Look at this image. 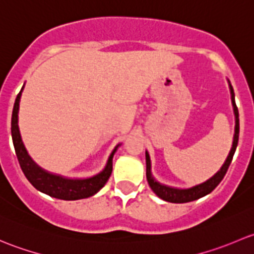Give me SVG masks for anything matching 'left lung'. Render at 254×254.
<instances>
[{
	"instance_id": "obj_1",
	"label": "left lung",
	"mask_w": 254,
	"mask_h": 254,
	"mask_svg": "<svg viewBox=\"0 0 254 254\" xmlns=\"http://www.w3.org/2000/svg\"><path fill=\"white\" fill-rule=\"evenodd\" d=\"M229 82L230 87V93H231V102L232 107H234V114H235V134H234V140H232V147L230 150L229 155H227L226 160H225L224 165L220 167V170L215 173L214 176L210 177L209 179H206L205 182L200 184H196V186L190 187V188H176V187L166 186V184L160 183L158 181H156L155 177L152 176L151 172V158L148 152L146 151V178H147L148 186L152 189L153 193L161 198L162 200L170 201V203H189V201L196 200L199 198H203V196L207 195L209 193H211L215 188L217 187V184L222 181L225 175H226L227 170H229V166L231 163L232 157L235 155V151H236L237 143H238V134H240V119H238V109L236 106V102H235V92L232 88L231 83Z\"/></svg>"
}]
</instances>
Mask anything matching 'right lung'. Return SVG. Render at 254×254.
Listing matches in <instances>:
<instances>
[{"instance_id":"right-lung-1","label":"right lung","mask_w":254,"mask_h":254,"mask_svg":"<svg viewBox=\"0 0 254 254\" xmlns=\"http://www.w3.org/2000/svg\"><path fill=\"white\" fill-rule=\"evenodd\" d=\"M23 88H24V84L14 102L11 120V132L18 162L30 184L42 193L48 194L53 198L61 199V200H78V199L89 198L98 193L112 175L113 156L122 143H118L112 151L103 170L88 178H68V177L56 175V173H51L44 170L30 157L20 136L19 127H18V113H19V102Z\"/></svg>"}]
</instances>
